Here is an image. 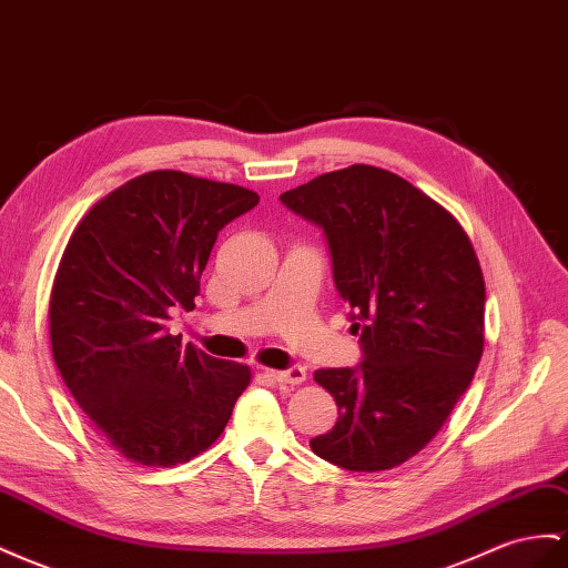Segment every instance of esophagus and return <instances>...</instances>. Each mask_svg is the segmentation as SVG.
Wrapping results in <instances>:
<instances>
[{
    "instance_id": "esophagus-1",
    "label": "esophagus",
    "mask_w": 568,
    "mask_h": 568,
    "mask_svg": "<svg viewBox=\"0 0 568 568\" xmlns=\"http://www.w3.org/2000/svg\"><path fill=\"white\" fill-rule=\"evenodd\" d=\"M274 382H280V385H291V387H296V385H303L305 382V371L303 367H288V371H270L267 373Z\"/></svg>"
}]
</instances>
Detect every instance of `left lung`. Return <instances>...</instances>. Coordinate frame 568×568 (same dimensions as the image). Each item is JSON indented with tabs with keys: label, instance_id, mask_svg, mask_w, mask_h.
Segmentation results:
<instances>
[{
	"label": "left lung",
	"instance_id": "obj_1",
	"mask_svg": "<svg viewBox=\"0 0 568 568\" xmlns=\"http://www.w3.org/2000/svg\"><path fill=\"white\" fill-rule=\"evenodd\" d=\"M327 236L363 363L315 371L339 420L311 449L346 470L406 464L468 389L485 346V280L464 226L406 179L371 164L280 195Z\"/></svg>",
	"mask_w": 568,
	"mask_h": 568
}]
</instances>
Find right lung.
Wrapping results in <instances>:
<instances>
[{"mask_svg": "<svg viewBox=\"0 0 568 568\" xmlns=\"http://www.w3.org/2000/svg\"><path fill=\"white\" fill-rule=\"evenodd\" d=\"M236 183L158 170L85 212L50 294L52 356L69 392L112 447L141 466L210 449L251 385V367L181 348L166 332L193 311L220 229L255 207Z\"/></svg>", "mask_w": 568, "mask_h": 568, "instance_id": "add662e5", "label": "right lung"}]
</instances>
